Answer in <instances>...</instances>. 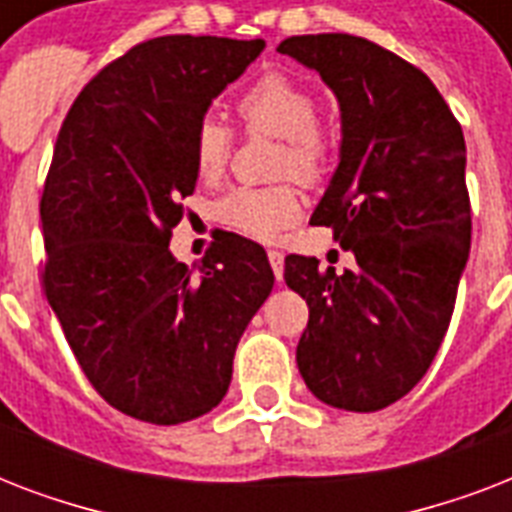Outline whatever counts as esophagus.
<instances>
[{
    "instance_id": "1",
    "label": "esophagus",
    "mask_w": 512,
    "mask_h": 512,
    "mask_svg": "<svg viewBox=\"0 0 512 512\" xmlns=\"http://www.w3.org/2000/svg\"><path fill=\"white\" fill-rule=\"evenodd\" d=\"M268 260H271V268L276 273V279H284V255H281L279 249H268Z\"/></svg>"
}]
</instances>
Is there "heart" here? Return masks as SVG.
I'll list each match as a JSON object with an SVG mask.
<instances>
[{"instance_id": "obj_1", "label": "heart", "mask_w": 512, "mask_h": 512, "mask_svg": "<svg viewBox=\"0 0 512 512\" xmlns=\"http://www.w3.org/2000/svg\"><path fill=\"white\" fill-rule=\"evenodd\" d=\"M316 98L292 76L268 74L239 98V114L252 132L284 138L279 154L281 175L303 180L319 177L327 162V138L316 124ZM233 135L220 119L204 116L193 132V164L204 180H215L228 164ZM300 215V199L292 185L233 188L217 201V217L244 233L271 239Z\"/></svg>"}]
</instances>
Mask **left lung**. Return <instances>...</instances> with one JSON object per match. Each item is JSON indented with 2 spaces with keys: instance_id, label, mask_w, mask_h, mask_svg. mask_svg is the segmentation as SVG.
Wrapping results in <instances>:
<instances>
[{
  "instance_id": "8db88e82",
  "label": "left lung",
  "mask_w": 512,
  "mask_h": 512,
  "mask_svg": "<svg viewBox=\"0 0 512 512\" xmlns=\"http://www.w3.org/2000/svg\"><path fill=\"white\" fill-rule=\"evenodd\" d=\"M276 50L335 92L340 164L311 223L356 257L345 273L284 260L311 313L297 369L324 404L377 412L425 377L452 321L470 255L462 127L420 68L369 39L289 36Z\"/></svg>"
}]
</instances>
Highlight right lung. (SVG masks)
Here are the masks:
<instances>
[{"label":"right lung","mask_w":512,"mask_h":512,"mask_svg":"<svg viewBox=\"0 0 512 512\" xmlns=\"http://www.w3.org/2000/svg\"><path fill=\"white\" fill-rule=\"evenodd\" d=\"M263 39L159 36L92 79L44 183V292L92 388L119 412L180 425L228 393L244 329L273 289L265 249L220 231L201 265L170 252L199 180L193 132Z\"/></svg>","instance_id":"1"}]
</instances>
